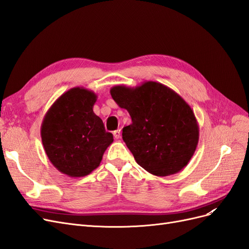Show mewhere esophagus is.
Returning <instances> with one entry per match:
<instances>
[{
    "instance_id": "1",
    "label": "esophagus",
    "mask_w": 249,
    "mask_h": 249,
    "mask_svg": "<svg viewBox=\"0 0 249 249\" xmlns=\"http://www.w3.org/2000/svg\"><path fill=\"white\" fill-rule=\"evenodd\" d=\"M113 135H114V138L115 139H119L120 136H122V131L116 130V131H114V133H113Z\"/></svg>"
}]
</instances>
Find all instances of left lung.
<instances>
[{
	"label": "left lung",
	"mask_w": 249,
	"mask_h": 249,
	"mask_svg": "<svg viewBox=\"0 0 249 249\" xmlns=\"http://www.w3.org/2000/svg\"><path fill=\"white\" fill-rule=\"evenodd\" d=\"M110 93L132 118L123 139L142 168L167 177L187 166L197 146L199 126L182 96L154 81L136 87L117 85Z\"/></svg>",
	"instance_id": "8db88e82"
}]
</instances>
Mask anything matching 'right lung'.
<instances>
[{
	"mask_svg": "<svg viewBox=\"0 0 249 249\" xmlns=\"http://www.w3.org/2000/svg\"><path fill=\"white\" fill-rule=\"evenodd\" d=\"M96 100L92 90L73 87L58 97L42 120L40 135L49 160L71 178L88 176L99 167L113 142L93 112Z\"/></svg>",
	"mask_w": 249,
	"mask_h": 249,
	"instance_id": "right-lung-1",
	"label": "right lung"
}]
</instances>
